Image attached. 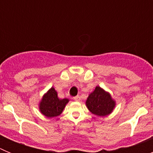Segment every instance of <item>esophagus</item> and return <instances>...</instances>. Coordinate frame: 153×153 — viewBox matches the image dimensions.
Masks as SVG:
<instances>
[{"label": "esophagus", "mask_w": 153, "mask_h": 153, "mask_svg": "<svg viewBox=\"0 0 153 153\" xmlns=\"http://www.w3.org/2000/svg\"><path fill=\"white\" fill-rule=\"evenodd\" d=\"M74 100L75 101H79V100H80V97H79V95L76 96V97H74Z\"/></svg>", "instance_id": "1"}]
</instances>
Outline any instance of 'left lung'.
<instances>
[{
    "mask_svg": "<svg viewBox=\"0 0 153 153\" xmlns=\"http://www.w3.org/2000/svg\"><path fill=\"white\" fill-rule=\"evenodd\" d=\"M86 106L93 114L97 117H106L116 107V101L109 92L97 86L86 101Z\"/></svg>",
    "mask_w": 153,
    "mask_h": 153,
    "instance_id": "obj_1",
    "label": "left lung"
}]
</instances>
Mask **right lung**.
Here are the masks:
<instances>
[{
  "mask_svg": "<svg viewBox=\"0 0 153 153\" xmlns=\"http://www.w3.org/2000/svg\"><path fill=\"white\" fill-rule=\"evenodd\" d=\"M69 101L67 98H58L57 92L53 87H51L42 97L39 103V109L47 118L56 117L61 114Z\"/></svg>",
  "mask_w": 153,
  "mask_h": 153,
  "instance_id": "right-lung-1",
  "label": "right lung"
}]
</instances>
